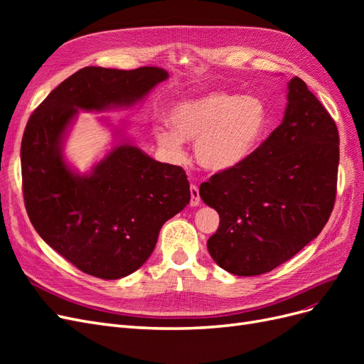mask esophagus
Wrapping results in <instances>:
<instances>
[{"label": "esophagus", "instance_id": "34e87169", "mask_svg": "<svg viewBox=\"0 0 364 364\" xmlns=\"http://www.w3.org/2000/svg\"><path fill=\"white\" fill-rule=\"evenodd\" d=\"M190 191H191V200H190V205H191V206H197V205L200 203L199 186H197L196 183H191V186H190Z\"/></svg>", "mask_w": 364, "mask_h": 364}]
</instances>
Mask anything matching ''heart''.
<instances>
[{"instance_id": "b5f03b06", "label": "heart", "mask_w": 364, "mask_h": 364, "mask_svg": "<svg viewBox=\"0 0 364 364\" xmlns=\"http://www.w3.org/2000/svg\"><path fill=\"white\" fill-rule=\"evenodd\" d=\"M171 129L155 126L159 149L173 159L183 156V141H196V158L209 171H226L247 161L259 147L270 112L259 97L214 91L176 105Z\"/></svg>"}]
</instances>
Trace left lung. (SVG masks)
<instances>
[{"instance_id": "obj_1", "label": "left lung", "mask_w": 364, "mask_h": 364, "mask_svg": "<svg viewBox=\"0 0 364 364\" xmlns=\"http://www.w3.org/2000/svg\"><path fill=\"white\" fill-rule=\"evenodd\" d=\"M282 123L238 167L200 185L220 225L209 255L238 277L289 261L322 232L337 193L338 130L305 82L289 83Z\"/></svg>"}]
</instances>
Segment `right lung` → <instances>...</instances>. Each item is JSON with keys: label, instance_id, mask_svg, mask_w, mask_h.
<instances>
[{"label": "right lung", "instance_id": "right-lung-1", "mask_svg": "<svg viewBox=\"0 0 364 364\" xmlns=\"http://www.w3.org/2000/svg\"><path fill=\"white\" fill-rule=\"evenodd\" d=\"M167 77L156 67H86L53 90L28 118L21 142L28 218L48 246L91 277L119 279L138 270L162 225L190 203V182L182 167L129 144L115 146L91 174L79 176L63 161V134L79 109L134 105Z\"/></svg>", "mask_w": 364, "mask_h": 364}]
</instances>
